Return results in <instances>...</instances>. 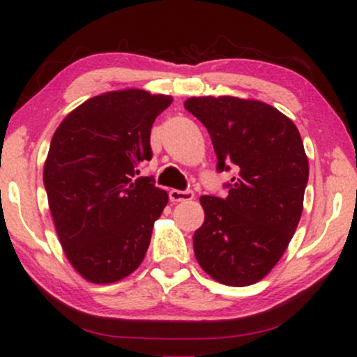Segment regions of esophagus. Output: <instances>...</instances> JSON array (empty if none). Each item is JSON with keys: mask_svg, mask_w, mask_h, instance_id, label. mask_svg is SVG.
Here are the masks:
<instances>
[{"mask_svg": "<svg viewBox=\"0 0 357 357\" xmlns=\"http://www.w3.org/2000/svg\"><path fill=\"white\" fill-rule=\"evenodd\" d=\"M194 197V192L191 189H184V191H179V189H171L169 191V201L171 202H184L191 201Z\"/></svg>", "mask_w": 357, "mask_h": 357, "instance_id": "esophagus-1", "label": "esophagus"}]
</instances>
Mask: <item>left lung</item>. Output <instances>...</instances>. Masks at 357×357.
Segmentation results:
<instances>
[{
	"instance_id": "left-lung-1",
	"label": "left lung",
	"mask_w": 357,
	"mask_h": 357,
	"mask_svg": "<svg viewBox=\"0 0 357 357\" xmlns=\"http://www.w3.org/2000/svg\"><path fill=\"white\" fill-rule=\"evenodd\" d=\"M212 139L217 171H231L228 196H202L194 234L201 268L227 286L261 281L281 259L301 220L308 160L297 127L269 104L231 96L184 102Z\"/></svg>"
}]
</instances>
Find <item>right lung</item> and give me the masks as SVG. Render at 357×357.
I'll return each mask as SVG.
<instances>
[{"instance_id": "right-lung-1", "label": "right lung", "mask_w": 357, "mask_h": 357, "mask_svg": "<svg viewBox=\"0 0 357 357\" xmlns=\"http://www.w3.org/2000/svg\"><path fill=\"white\" fill-rule=\"evenodd\" d=\"M171 96L122 89L94 96L52 137L44 186L61 248L89 282L109 284L139 268L168 194L139 166Z\"/></svg>"}]
</instances>
